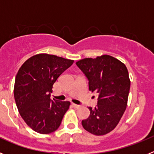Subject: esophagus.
I'll list each match as a JSON object with an SVG mask.
<instances>
[{
    "label": "esophagus",
    "mask_w": 154,
    "mask_h": 154,
    "mask_svg": "<svg viewBox=\"0 0 154 154\" xmlns=\"http://www.w3.org/2000/svg\"><path fill=\"white\" fill-rule=\"evenodd\" d=\"M72 106L74 107V108H76V109H78V108H79L80 107V106L79 105H76V104H75V103H72Z\"/></svg>",
    "instance_id": "34e87169"
}]
</instances>
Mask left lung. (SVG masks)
Wrapping results in <instances>:
<instances>
[{"label":"left lung","instance_id":"8db88e82","mask_svg":"<svg viewBox=\"0 0 154 154\" xmlns=\"http://www.w3.org/2000/svg\"><path fill=\"white\" fill-rule=\"evenodd\" d=\"M89 81V90L98 93L97 106L89 107L90 115L82 121L85 130L105 135L117 126L127 105L130 80L126 65L108 55L76 62Z\"/></svg>","mask_w":154,"mask_h":154}]
</instances>
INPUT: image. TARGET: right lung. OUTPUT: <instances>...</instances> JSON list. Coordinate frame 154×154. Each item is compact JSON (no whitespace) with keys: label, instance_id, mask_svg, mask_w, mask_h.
Instances as JSON below:
<instances>
[{"label":"right lung","instance_id":"add662e5","mask_svg":"<svg viewBox=\"0 0 154 154\" xmlns=\"http://www.w3.org/2000/svg\"><path fill=\"white\" fill-rule=\"evenodd\" d=\"M73 60L38 54L28 58L19 69L14 96L19 113L28 126L42 134L59 127L70 103L51 99L52 87Z\"/></svg>","mask_w":154,"mask_h":154}]
</instances>
